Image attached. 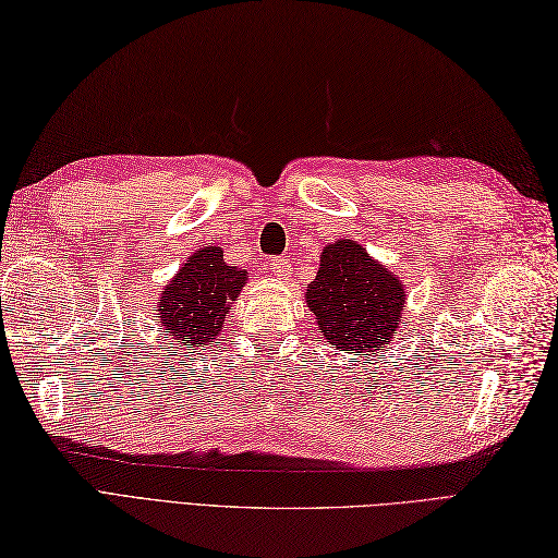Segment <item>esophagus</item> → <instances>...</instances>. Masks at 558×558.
Listing matches in <instances>:
<instances>
[{"mask_svg":"<svg viewBox=\"0 0 558 558\" xmlns=\"http://www.w3.org/2000/svg\"><path fill=\"white\" fill-rule=\"evenodd\" d=\"M270 274H274L278 280H288L290 278V262L288 259H270Z\"/></svg>","mask_w":558,"mask_h":558,"instance_id":"obj_1","label":"esophagus"}]
</instances>
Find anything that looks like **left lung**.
<instances>
[{
	"mask_svg": "<svg viewBox=\"0 0 558 558\" xmlns=\"http://www.w3.org/2000/svg\"><path fill=\"white\" fill-rule=\"evenodd\" d=\"M306 304L335 349L367 359L396 337L405 290L359 242L337 240L320 254Z\"/></svg>",
	"mask_w": 558,
	"mask_h": 558,
	"instance_id": "left-lung-1",
	"label": "left lung"
}]
</instances>
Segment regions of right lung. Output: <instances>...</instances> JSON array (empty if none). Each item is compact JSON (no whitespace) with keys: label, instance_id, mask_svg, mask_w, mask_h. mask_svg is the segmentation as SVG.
<instances>
[{"label":"right lung","instance_id":"1","mask_svg":"<svg viewBox=\"0 0 558 558\" xmlns=\"http://www.w3.org/2000/svg\"><path fill=\"white\" fill-rule=\"evenodd\" d=\"M245 282L247 270L226 264L221 247H199L157 299L160 330L189 351L207 347L223 330L226 313Z\"/></svg>","mask_w":558,"mask_h":558}]
</instances>
